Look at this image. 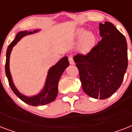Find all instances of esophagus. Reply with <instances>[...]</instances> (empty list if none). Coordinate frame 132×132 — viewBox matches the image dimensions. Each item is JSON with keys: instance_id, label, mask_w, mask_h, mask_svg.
I'll use <instances>...</instances> for the list:
<instances>
[{"instance_id": "esophagus-1", "label": "esophagus", "mask_w": 132, "mask_h": 132, "mask_svg": "<svg viewBox=\"0 0 132 132\" xmlns=\"http://www.w3.org/2000/svg\"><path fill=\"white\" fill-rule=\"evenodd\" d=\"M68 60H69V63H70V64H75V62L74 60H73L72 57H68Z\"/></svg>"}]
</instances>
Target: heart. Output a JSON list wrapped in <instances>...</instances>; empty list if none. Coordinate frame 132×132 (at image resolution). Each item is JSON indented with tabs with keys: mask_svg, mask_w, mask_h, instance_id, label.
<instances>
[{
	"mask_svg": "<svg viewBox=\"0 0 132 132\" xmlns=\"http://www.w3.org/2000/svg\"><path fill=\"white\" fill-rule=\"evenodd\" d=\"M75 36L77 38L81 37L79 44V49L83 53H88L94 47L96 42V37L92 32H86L84 29H79L77 31Z\"/></svg>",
	"mask_w": 132,
	"mask_h": 132,
	"instance_id": "b5f03b06",
	"label": "heart"
}]
</instances>
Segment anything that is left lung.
Masks as SVG:
<instances>
[{
  "label": "left lung",
  "mask_w": 132,
  "mask_h": 132,
  "mask_svg": "<svg viewBox=\"0 0 132 132\" xmlns=\"http://www.w3.org/2000/svg\"><path fill=\"white\" fill-rule=\"evenodd\" d=\"M101 40L86 55L77 54L73 60L79 73L83 90L94 98L112 96L123 82L128 65L125 36L113 24H99Z\"/></svg>",
  "instance_id": "1"
}]
</instances>
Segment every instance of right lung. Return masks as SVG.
<instances>
[{
	"label": "right lung",
	"mask_w": 132,
	"mask_h": 132,
	"mask_svg": "<svg viewBox=\"0 0 132 132\" xmlns=\"http://www.w3.org/2000/svg\"><path fill=\"white\" fill-rule=\"evenodd\" d=\"M38 31V30H35L33 32H28L27 31L19 32L15 36V40H13L11 42V44H9L7 48V53H6V63H5V73H6L7 77L8 79V81H9V84L11 87L12 91L22 101L30 105H32V106L44 105L48 104V103L53 101L55 99L58 93L59 80H60V77L62 76L64 70L69 66L68 57L65 56L64 57L61 59L55 66L50 68L48 72L45 86H44V89L42 90V92L36 96L27 97V96H24L20 94L18 91L13 84L11 74H10V71H9V57H10V54H11V51L12 50V47H13L22 37L27 36L28 34L36 33Z\"/></svg>",
	"instance_id": "right-lung-1"
}]
</instances>
